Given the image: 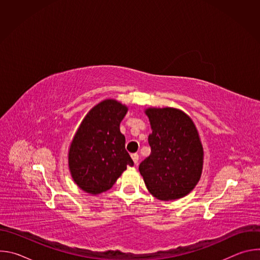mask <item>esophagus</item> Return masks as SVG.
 Here are the masks:
<instances>
[{
    "mask_svg": "<svg viewBox=\"0 0 260 260\" xmlns=\"http://www.w3.org/2000/svg\"><path fill=\"white\" fill-rule=\"evenodd\" d=\"M131 156H132V159L134 160L135 165L137 166V165H138V160H139V155H138L137 153H133Z\"/></svg>",
    "mask_w": 260,
    "mask_h": 260,
    "instance_id": "obj_1",
    "label": "esophagus"
}]
</instances>
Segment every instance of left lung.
Segmentation results:
<instances>
[{"label":"left lung","mask_w":260,"mask_h":260,"mask_svg":"<svg viewBox=\"0 0 260 260\" xmlns=\"http://www.w3.org/2000/svg\"><path fill=\"white\" fill-rule=\"evenodd\" d=\"M152 133L148 137L151 153L139 171L146 187L160 201L187 196L201 179L204 148L193 120L183 111L165 107L145 110Z\"/></svg>","instance_id":"8db88e82"}]
</instances>
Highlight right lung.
Masks as SVG:
<instances>
[{"label": "right lung", "mask_w": 260, "mask_h": 260, "mask_svg": "<svg viewBox=\"0 0 260 260\" xmlns=\"http://www.w3.org/2000/svg\"><path fill=\"white\" fill-rule=\"evenodd\" d=\"M126 105L107 99L93 106L81 121L68 152L73 181L83 191L100 194L109 190L134 161L125 150L120 122Z\"/></svg>", "instance_id": "add662e5"}]
</instances>
